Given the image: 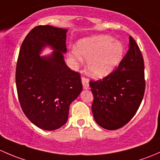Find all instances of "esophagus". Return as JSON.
I'll return each instance as SVG.
<instances>
[{
    "label": "esophagus",
    "mask_w": 160,
    "mask_h": 160,
    "mask_svg": "<svg viewBox=\"0 0 160 160\" xmlns=\"http://www.w3.org/2000/svg\"><path fill=\"white\" fill-rule=\"evenodd\" d=\"M82 84L84 90H87L89 88V80L85 77H82Z\"/></svg>",
    "instance_id": "esophagus-1"
}]
</instances>
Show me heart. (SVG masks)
<instances>
[{"label": "heart", "instance_id": "b5f03b06", "mask_svg": "<svg viewBox=\"0 0 160 160\" xmlns=\"http://www.w3.org/2000/svg\"><path fill=\"white\" fill-rule=\"evenodd\" d=\"M70 55L77 60H88L87 71L90 77L103 78L119 65L124 54L121 42L109 35H99L80 40Z\"/></svg>", "mask_w": 160, "mask_h": 160}]
</instances>
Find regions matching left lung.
I'll return each mask as SVG.
<instances>
[{
  "label": "left lung",
  "mask_w": 160,
  "mask_h": 160,
  "mask_svg": "<svg viewBox=\"0 0 160 160\" xmlns=\"http://www.w3.org/2000/svg\"><path fill=\"white\" fill-rule=\"evenodd\" d=\"M145 86L143 58L130 36L129 50L118 68L102 80L90 82L96 122L109 130L125 126L139 109Z\"/></svg>",
  "instance_id": "left-lung-1"
}]
</instances>
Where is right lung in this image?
<instances>
[{
  "instance_id": "obj_1",
  "label": "right lung",
  "mask_w": 160,
  "mask_h": 160,
  "mask_svg": "<svg viewBox=\"0 0 160 160\" xmlns=\"http://www.w3.org/2000/svg\"><path fill=\"white\" fill-rule=\"evenodd\" d=\"M67 29L50 25L35 27L23 40L16 68V86L23 112L44 130H54L68 120L69 108L83 90L80 73L63 58ZM54 50L39 56L43 48Z\"/></svg>"
}]
</instances>
